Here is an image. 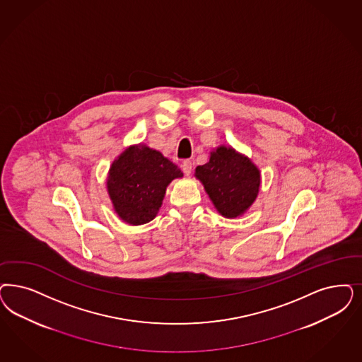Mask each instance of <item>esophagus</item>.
I'll return each mask as SVG.
<instances>
[{
    "label": "esophagus",
    "mask_w": 362,
    "mask_h": 362,
    "mask_svg": "<svg viewBox=\"0 0 362 362\" xmlns=\"http://www.w3.org/2000/svg\"><path fill=\"white\" fill-rule=\"evenodd\" d=\"M182 170H183V173L185 175L191 174V171H192V163L189 162V160H185V162L182 163Z\"/></svg>",
    "instance_id": "esophagus-1"
}]
</instances>
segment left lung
I'll return each instance as SVG.
<instances>
[{
	"label": "left lung",
	"mask_w": 362,
	"mask_h": 362,
	"mask_svg": "<svg viewBox=\"0 0 362 362\" xmlns=\"http://www.w3.org/2000/svg\"><path fill=\"white\" fill-rule=\"evenodd\" d=\"M195 176L216 211L228 219L242 216L259 194V168L233 147L212 150L209 162L195 168Z\"/></svg>",
	"instance_id": "8db88e82"
}]
</instances>
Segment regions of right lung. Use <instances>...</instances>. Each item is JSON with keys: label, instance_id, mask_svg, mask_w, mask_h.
<instances>
[{"label": "right lung", "instance_id": "right-lung-1", "mask_svg": "<svg viewBox=\"0 0 362 362\" xmlns=\"http://www.w3.org/2000/svg\"><path fill=\"white\" fill-rule=\"evenodd\" d=\"M182 176L162 152L143 143L129 146L113 160L107 176L113 210L128 225L148 223L160 210L168 185Z\"/></svg>", "mask_w": 362, "mask_h": 362}]
</instances>
